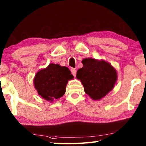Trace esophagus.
<instances>
[{"label":"esophagus","instance_id":"1","mask_svg":"<svg viewBox=\"0 0 146 146\" xmlns=\"http://www.w3.org/2000/svg\"><path fill=\"white\" fill-rule=\"evenodd\" d=\"M71 73H72V75H73L74 76H76V71L75 69L71 68Z\"/></svg>","mask_w":146,"mask_h":146}]
</instances>
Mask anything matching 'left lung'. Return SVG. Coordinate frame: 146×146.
<instances>
[{"mask_svg":"<svg viewBox=\"0 0 146 146\" xmlns=\"http://www.w3.org/2000/svg\"><path fill=\"white\" fill-rule=\"evenodd\" d=\"M83 67L76 73L86 94L93 100H98L105 97L114 87L117 79V71L104 60L85 58Z\"/></svg>","mask_w":146,"mask_h":146,"instance_id":"left-lung-1","label":"left lung"}]
</instances>
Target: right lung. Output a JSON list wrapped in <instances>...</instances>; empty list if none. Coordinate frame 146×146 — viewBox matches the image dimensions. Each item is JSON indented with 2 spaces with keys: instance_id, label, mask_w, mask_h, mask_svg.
Segmentation results:
<instances>
[{
  "instance_id": "add662e5",
  "label": "right lung",
  "mask_w": 146,
  "mask_h": 146,
  "mask_svg": "<svg viewBox=\"0 0 146 146\" xmlns=\"http://www.w3.org/2000/svg\"><path fill=\"white\" fill-rule=\"evenodd\" d=\"M73 78L70 70L65 66L50 64L46 69L37 72L34 85L44 99L52 102L64 95L68 80Z\"/></svg>"
}]
</instances>
